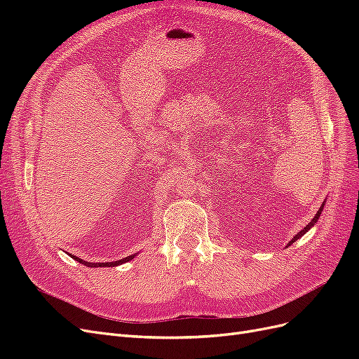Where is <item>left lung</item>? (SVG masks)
<instances>
[{
  "label": "left lung",
  "instance_id": "left-lung-1",
  "mask_svg": "<svg viewBox=\"0 0 359 359\" xmlns=\"http://www.w3.org/2000/svg\"><path fill=\"white\" fill-rule=\"evenodd\" d=\"M323 205H325V202L322 203V206H320V208H319V211L316 212V215H314V217H313V220H311V222H310V223H309V224H307L306 227H304V229H302L301 232H298V233H297L295 236H293V238H292V241H289V244H287V245H290L292 243H295L297 240H299V238H301V236H302L304 233H306V232H309V231L311 229V227H313L314 224H316V222L319 220V217H320V214H322V210H323Z\"/></svg>",
  "mask_w": 359,
  "mask_h": 359
}]
</instances>
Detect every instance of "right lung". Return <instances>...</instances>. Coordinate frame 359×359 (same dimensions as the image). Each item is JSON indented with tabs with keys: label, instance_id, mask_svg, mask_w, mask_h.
Segmentation results:
<instances>
[{
	"label": "right lung",
	"instance_id": "right-lung-1",
	"mask_svg": "<svg viewBox=\"0 0 359 359\" xmlns=\"http://www.w3.org/2000/svg\"><path fill=\"white\" fill-rule=\"evenodd\" d=\"M74 260H78V262H81V264H83V265H86V266H91V268H97V266H116V265H121V264H126V262H128V260H132L133 257H135V255H132V256H127V257H124V259H121V260H115V262H104V264H93V262H86V260H82V259H79V257H76V256H72Z\"/></svg>",
	"mask_w": 359,
	"mask_h": 359
}]
</instances>
